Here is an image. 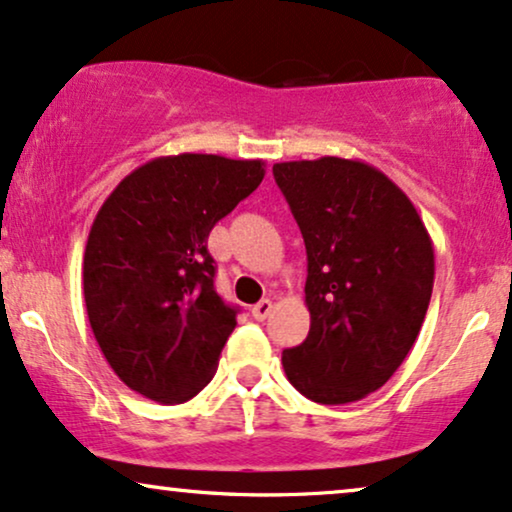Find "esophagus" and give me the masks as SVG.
<instances>
[{
    "instance_id": "1",
    "label": "esophagus",
    "mask_w": 512,
    "mask_h": 512,
    "mask_svg": "<svg viewBox=\"0 0 512 512\" xmlns=\"http://www.w3.org/2000/svg\"><path fill=\"white\" fill-rule=\"evenodd\" d=\"M271 307H274V304H271V300H260V302L255 304V307L250 309V312H252V316H255L257 321H264L271 314Z\"/></svg>"
}]
</instances>
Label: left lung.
Returning <instances> with one entry per match:
<instances>
[{
    "mask_svg": "<svg viewBox=\"0 0 512 512\" xmlns=\"http://www.w3.org/2000/svg\"><path fill=\"white\" fill-rule=\"evenodd\" d=\"M304 248L309 333L283 349V371L316 404H349L380 390L416 342L435 248L394 181L361 160L323 155L274 165Z\"/></svg>",
    "mask_w": 512,
    "mask_h": 512,
    "instance_id": "1",
    "label": "left lung"
}]
</instances>
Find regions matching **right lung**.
<instances>
[{
    "label": "right lung",
    "instance_id": "1",
    "mask_svg": "<svg viewBox=\"0 0 512 512\" xmlns=\"http://www.w3.org/2000/svg\"><path fill=\"white\" fill-rule=\"evenodd\" d=\"M262 179L264 160L163 155L103 200L84 248V304L129 390L181 404L212 380L238 309L217 295L208 236Z\"/></svg>",
    "mask_w": 512,
    "mask_h": 512
}]
</instances>
